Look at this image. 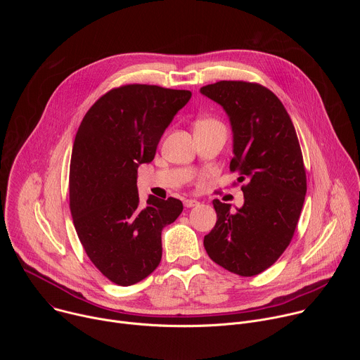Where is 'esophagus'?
<instances>
[{
    "label": "esophagus",
    "instance_id": "1",
    "mask_svg": "<svg viewBox=\"0 0 360 360\" xmlns=\"http://www.w3.org/2000/svg\"><path fill=\"white\" fill-rule=\"evenodd\" d=\"M184 205L186 208H193V207H198L199 202L196 199H185L184 200Z\"/></svg>",
    "mask_w": 360,
    "mask_h": 360
}]
</instances>
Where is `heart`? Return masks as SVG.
I'll use <instances>...</instances> for the list:
<instances>
[{
	"instance_id": "heart-1",
	"label": "heart",
	"mask_w": 360,
	"mask_h": 360,
	"mask_svg": "<svg viewBox=\"0 0 360 360\" xmlns=\"http://www.w3.org/2000/svg\"><path fill=\"white\" fill-rule=\"evenodd\" d=\"M200 122H214V121H211V120H205V121H200Z\"/></svg>"
}]
</instances>
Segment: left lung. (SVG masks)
<instances>
[{"mask_svg": "<svg viewBox=\"0 0 360 360\" xmlns=\"http://www.w3.org/2000/svg\"><path fill=\"white\" fill-rule=\"evenodd\" d=\"M225 110L233 132L231 171L238 172L243 207L214 199L217 224L205 235L210 258L240 276L272 266L290 243L306 195V171L292 120L266 86L219 81L200 88Z\"/></svg>", "mask_w": 360, "mask_h": 360, "instance_id": "obj_1", "label": "left lung"}]
</instances>
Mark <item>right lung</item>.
I'll use <instances>...</instances> for the list:
<instances>
[{
	"label": "right lung",
	"instance_id": "right-lung-1",
	"mask_svg": "<svg viewBox=\"0 0 360 360\" xmlns=\"http://www.w3.org/2000/svg\"><path fill=\"white\" fill-rule=\"evenodd\" d=\"M191 96V91L158 85L114 88L88 110L75 135L70 167L74 226L95 268L120 286L157 269L162 229L184 210L179 199L152 195L139 207L136 176Z\"/></svg>",
	"mask_w": 360,
	"mask_h": 360
}]
</instances>
